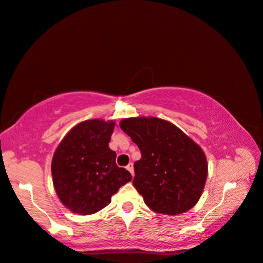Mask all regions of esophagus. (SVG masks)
I'll list each match as a JSON object with an SVG mask.
<instances>
[{"mask_svg": "<svg viewBox=\"0 0 263 263\" xmlns=\"http://www.w3.org/2000/svg\"><path fill=\"white\" fill-rule=\"evenodd\" d=\"M126 169H127L128 172L131 173V175H132V176L135 175V169H133V164H132V163H128L127 166H126Z\"/></svg>", "mask_w": 263, "mask_h": 263, "instance_id": "1", "label": "esophagus"}]
</instances>
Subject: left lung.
I'll return each mask as SVG.
<instances>
[{
	"instance_id": "1",
	"label": "left lung",
	"mask_w": 263,
	"mask_h": 263,
	"mask_svg": "<svg viewBox=\"0 0 263 263\" xmlns=\"http://www.w3.org/2000/svg\"><path fill=\"white\" fill-rule=\"evenodd\" d=\"M119 126L141 152V159L135 162L133 185L146 205L171 216L194 208L208 177V161L201 146L161 118H125Z\"/></svg>"
}]
</instances>
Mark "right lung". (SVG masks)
<instances>
[{"label": "right lung", "instance_id": "obj_1", "mask_svg": "<svg viewBox=\"0 0 263 263\" xmlns=\"http://www.w3.org/2000/svg\"><path fill=\"white\" fill-rule=\"evenodd\" d=\"M115 122L88 119L70 128L53 154V185L70 212L92 215L111 202L122 185L132 180L130 172L116 164L109 142Z\"/></svg>", "mask_w": 263, "mask_h": 263}]
</instances>
